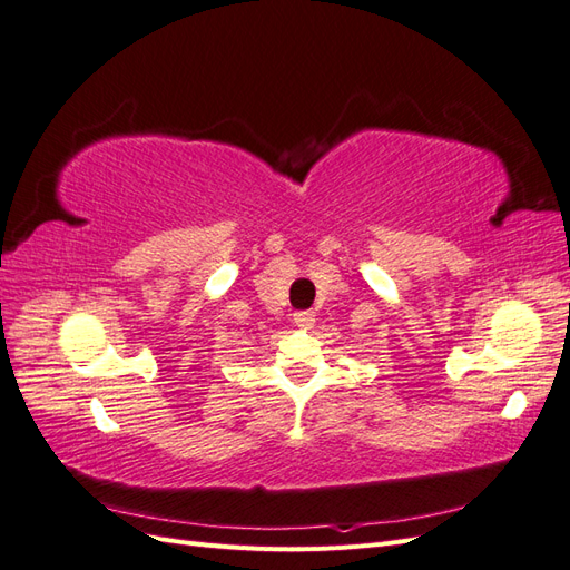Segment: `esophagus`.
<instances>
[{
  "instance_id": "esophagus-1",
  "label": "esophagus",
  "mask_w": 570,
  "mask_h": 570,
  "mask_svg": "<svg viewBox=\"0 0 570 570\" xmlns=\"http://www.w3.org/2000/svg\"><path fill=\"white\" fill-rule=\"evenodd\" d=\"M295 323H297V327H302V331H312L316 323V314L314 312H297Z\"/></svg>"
}]
</instances>
